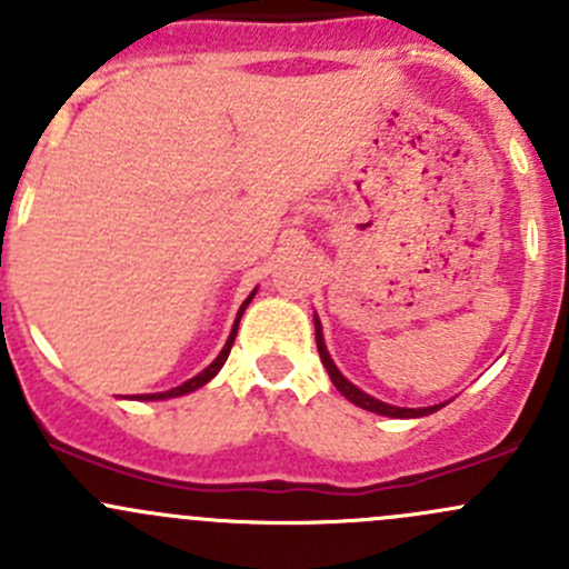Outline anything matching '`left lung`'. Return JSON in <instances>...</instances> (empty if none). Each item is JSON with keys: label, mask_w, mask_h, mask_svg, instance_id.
Here are the masks:
<instances>
[{"label": "left lung", "mask_w": 569, "mask_h": 569, "mask_svg": "<svg viewBox=\"0 0 569 569\" xmlns=\"http://www.w3.org/2000/svg\"><path fill=\"white\" fill-rule=\"evenodd\" d=\"M313 321H317V347H319V355H321V363H325V369H327V375H330L332 386H336L338 391L347 396L352 405L363 407V410H369V412H377V416H388V418H423V416H432V412H438L440 407H446V401H443V405H435V407H396V405H388V401L375 399V396H369L366 391H360V388L352 386V382H349L347 377L338 371V366L332 363L330 352H327L325 336H321L319 319H313Z\"/></svg>", "instance_id": "1"}]
</instances>
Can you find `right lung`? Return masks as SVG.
Wrapping results in <instances>:
<instances>
[{
    "label": "right lung",
    "instance_id": "add662e5",
    "mask_svg": "<svg viewBox=\"0 0 569 569\" xmlns=\"http://www.w3.org/2000/svg\"><path fill=\"white\" fill-rule=\"evenodd\" d=\"M256 291H258V286H256V289L250 291V295H248V300L242 302V308H239L237 319H233V327H231V332H228V341H226V347L220 349V355H217V358L211 360V363L206 366L203 371H198V375H194V377H189V380H183L181 386H176V388H168V391H157V393H126V396H120V399H134V401H159V399H176V396H187V393L198 391V388H203L206 382H211V380H214V377L220 375V369H222V366H226L228 355H231V347H233V341H237L239 321H242V313L248 311V306H250V302H252V297H256Z\"/></svg>",
    "mask_w": 569,
    "mask_h": 569
}]
</instances>
